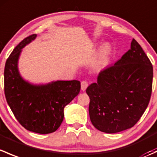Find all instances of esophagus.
I'll return each mask as SVG.
<instances>
[{
	"label": "esophagus",
	"instance_id": "obj_1",
	"mask_svg": "<svg viewBox=\"0 0 157 157\" xmlns=\"http://www.w3.org/2000/svg\"><path fill=\"white\" fill-rule=\"evenodd\" d=\"M88 86V83L86 81H82L81 82V90H83V91H85V90H86V88H87Z\"/></svg>",
	"mask_w": 157,
	"mask_h": 157
}]
</instances>
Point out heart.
Segmentation results:
<instances>
[{
    "label": "heart",
    "mask_w": 157,
    "mask_h": 157,
    "mask_svg": "<svg viewBox=\"0 0 157 157\" xmlns=\"http://www.w3.org/2000/svg\"><path fill=\"white\" fill-rule=\"evenodd\" d=\"M110 52L111 50L109 46L105 45L104 47H102L100 50V52H99L97 61H96V66L98 67H102L108 64Z\"/></svg>",
    "instance_id": "1"
}]
</instances>
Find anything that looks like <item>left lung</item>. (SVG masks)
<instances>
[{
  "instance_id": "left-lung-1",
  "label": "left lung",
  "mask_w": 157,
  "mask_h": 157,
  "mask_svg": "<svg viewBox=\"0 0 157 157\" xmlns=\"http://www.w3.org/2000/svg\"><path fill=\"white\" fill-rule=\"evenodd\" d=\"M153 66L134 39L131 49L99 73L86 89L90 121L96 129L115 134L132 128L146 110L153 83Z\"/></svg>"
}]
</instances>
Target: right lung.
Wrapping results in <instances>:
<instances>
[{
	"mask_svg": "<svg viewBox=\"0 0 157 157\" xmlns=\"http://www.w3.org/2000/svg\"><path fill=\"white\" fill-rule=\"evenodd\" d=\"M26 37L13 49L4 67V93L17 121L26 130L41 134L55 132L64 120V109L80 90L79 80H57L34 84L24 80L18 68L23 48L35 40Z\"/></svg>",
	"mask_w": 157,
	"mask_h": 157,
	"instance_id": "right-lung-1",
	"label": "right lung"
}]
</instances>
